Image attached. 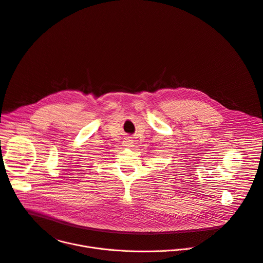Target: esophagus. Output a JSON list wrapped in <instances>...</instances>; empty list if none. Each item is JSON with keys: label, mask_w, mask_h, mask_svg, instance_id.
Returning <instances> with one entry per match:
<instances>
[{"label": "esophagus", "mask_w": 263, "mask_h": 263, "mask_svg": "<svg viewBox=\"0 0 263 263\" xmlns=\"http://www.w3.org/2000/svg\"><path fill=\"white\" fill-rule=\"evenodd\" d=\"M124 146L125 147H132L133 146V141L131 138H126L124 141Z\"/></svg>", "instance_id": "esophagus-1"}]
</instances>
